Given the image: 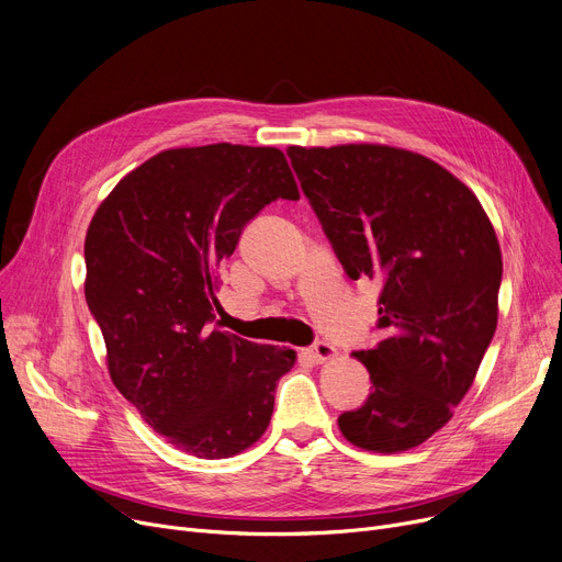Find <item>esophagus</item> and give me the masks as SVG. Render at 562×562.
Segmentation results:
<instances>
[{
	"label": "esophagus",
	"mask_w": 562,
	"mask_h": 562,
	"mask_svg": "<svg viewBox=\"0 0 562 562\" xmlns=\"http://www.w3.org/2000/svg\"><path fill=\"white\" fill-rule=\"evenodd\" d=\"M337 351H335V347H330L328 341H324V339H319V341H314V345L310 347V356L316 360V362H324V360H330L333 356H335Z\"/></svg>",
	"instance_id": "34e87169"
}]
</instances>
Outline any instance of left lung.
<instances>
[{"instance_id":"8db88e82","label":"left lung","mask_w":562,"mask_h":562,"mask_svg":"<svg viewBox=\"0 0 562 562\" xmlns=\"http://www.w3.org/2000/svg\"><path fill=\"white\" fill-rule=\"evenodd\" d=\"M286 156L347 276L381 284V339L353 353L372 393L337 425L362 450L416 448L452 418L492 345L496 232L475 194L420 154L339 144Z\"/></svg>"}]
</instances>
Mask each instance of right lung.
<instances>
[{
	"instance_id": "1",
	"label": "right lung",
	"mask_w": 562,
	"mask_h": 562,
	"mask_svg": "<svg viewBox=\"0 0 562 562\" xmlns=\"http://www.w3.org/2000/svg\"><path fill=\"white\" fill-rule=\"evenodd\" d=\"M273 146L167 149L121 179L85 238V296L112 383L158 434L200 459L259 441L296 353L211 328L215 268L276 200H299Z\"/></svg>"
}]
</instances>
